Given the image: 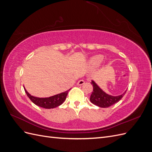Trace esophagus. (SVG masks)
Segmentation results:
<instances>
[{
    "label": "esophagus",
    "mask_w": 152,
    "mask_h": 152,
    "mask_svg": "<svg viewBox=\"0 0 152 152\" xmlns=\"http://www.w3.org/2000/svg\"><path fill=\"white\" fill-rule=\"evenodd\" d=\"M84 83H85V81H84V80H80L79 81H78V82H77V85H79V86H82V85H83Z\"/></svg>",
    "instance_id": "esophagus-1"
}]
</instances>
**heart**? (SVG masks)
Returning <instances> with one entry per match:
<instances>
[{"instance_id": "b5f03b06", "label": "heart", "mask_w": 152, "mask_h": 152, "mask_svg": "<svg viewBox=\"0 0 152 152\" xmlns=\"http://www.w3.org/2000/svg\"><path fill=\"white\" fill-rule=\"evenodd\" d=\"M103 60V56L102 55H96L91 58L90 59V64L93 66H96L102 63Z\"/></svg>"}]
</instances>
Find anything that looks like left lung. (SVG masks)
<instances>
[{"label": "left lung", "instance_id": "obj_1", "mask_svg": "<svg viewBox=\"0 0 152 152\" xmlns=\"http://www.w3.org/2000/svg\"><path fill=\"white\" fill-rule=\"evenodd\" d=\"M91 83L93 86V91L90 97L91 102L101 108H108L110 107V106L114 104L115 103H117L122 98L124 94L126 93V91L122 94L120 96H113L105 93L95 83L94 81L92 80Z\"/></svg>", "mask_w": 152, "mask_h": 152}]
</instances>
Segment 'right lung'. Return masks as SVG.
<instances>
[{
  "label": "right lung",
  "mask_w": 152,
  "mask_h": 152,
  "mask_svg": "<svg viewBox=\"0 0 152 152\" xmlns=\"http://www.w3.org/2000/svg\"><path fill=\"white\" fill-rule=\"evenodd\" d=\"M24 89L26 95L28 96V97L30 98V99L35 104L37 105L39 107H40L42 108H48V109L56 108L58 107V106L61 105L64 102H65L68 91H70V89H69L65 92H64V93H61L60 94L54 95L53 96H51V97L40 98H37V97H34L33 96H31L25 88Z\"/></svg>",
  "instance_id": "right-lung-1"
}]
</instances>
